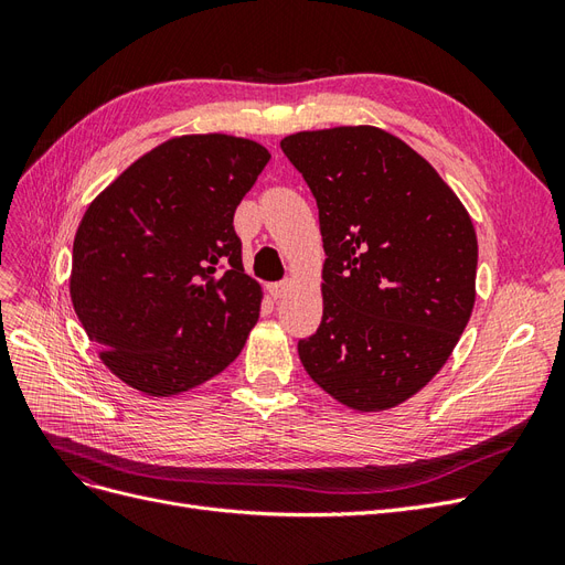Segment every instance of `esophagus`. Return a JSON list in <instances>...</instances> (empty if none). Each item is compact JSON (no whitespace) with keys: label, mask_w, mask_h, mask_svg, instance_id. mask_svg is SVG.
<instances>
[{"label":"esophagus","mask_w":565,"mask_h":565,"mask_svg":"<svg viewBox=\"0 0 565 565\" xmlns=\"http://www.w3.org/2000/svg\"><path fill=\"white\" fill-rule=\"evenodd\" d=\"M289 289H292V280H280V282H270L268 285V295L273 299H282Z\"/></svg>","instance_id":"34e87169"}]
</instances>
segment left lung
<instances>
[{"label":"left lung","mask_w":565,"mask_h":565,"mask_svg":"<svg viewBox=\"0 0 565 565\" xmlns=\"http://www.w3.org/2000/svg\"><path fill=\"white\" fill-rule=\"evenodd\" d=\"M280 148L318 202L322 322L299 341L309 377L358 413L429 384L476 301L478 243L452 188L398 136L332 127Z\"/></svg>","instance_id":"8db88e82"}]
</instances>
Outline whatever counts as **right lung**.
<instances>
[{"label": "right lung", "instance_id": "obj_1", "mask_svg": "<svg viewBox=\"0 0 565 565\" xmlns=\"http://www.w3.org/2000/svg\"><path fill=\"white\" fill-rule=\"evenodd\" d=\"M270 152L228 134L174 136L84 212L71 299L104 365L169 398L224 372L259 320L233 214Z\"/></svg>", "mask_w": 565, "mask_h": 565}]
</instances>
